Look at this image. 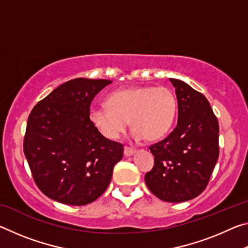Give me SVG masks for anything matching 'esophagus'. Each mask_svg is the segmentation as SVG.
Wrapping results in <instances>:
<instances>
[{"label":"esophagus","mask_w":248,"mask_h":248,"mask_svg":"<svg viewBox=\"0 0 248 248\" xmlns=\"http://www.w3.org/2000/svg\"><path fill=\"white\" fill-rule=\"evenodd\" d=\"M124 152L125 156H130V155H132L133 153H136V149L130 148V146H124Z\"/></svg>","instance_id":"34e87169"}]
</instances>
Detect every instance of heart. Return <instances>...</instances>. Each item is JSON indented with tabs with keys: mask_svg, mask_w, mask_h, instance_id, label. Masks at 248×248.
<instances>
[{
	"mask_svg": "<svg viewBox=\"0 0 248 248\" xmlns=\"http://www.w3.org/2000/svg\"><path fill=\"white\" fill-rule=\"evenodd\" d=\"M177 112V99L167 87L139 86L118 90L109 95L107 106L91 109V120L107 139H118L128 125L134 137L148 141L169 132Z\"/></svg>",
	"mask_w": 248,
	"mask_h": 248,
	"instance_id": "1",
	"label": "heart"
}]
</instances>
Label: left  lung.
<instances>
[{
	"label": "left lung",
	"instance_id": "1",
	"mask_svg": "<svg viewBox=\"0 0 248 248\" xmlns=\"http://www.w3.org/2000/svg\"><path fill=\"white\" fill-rule=\"evenodd\" d=\"M170 81L177 96V125L149 148L154 166L144 179L158 199L183 202L207 187L219 157V123L204 95L180 79Z\"/></svg>",
	"mask_w": 248,
	"mask_h": 248
}]
</instances>
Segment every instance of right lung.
<instances>
[{
  "label": "right lung",
  "instance_id": "add662e5",
  "mask_svg": "<svg viewBox=\"0 0 248 248\" xmlns=\"http://www.w3.org/2000/svg\"><path fill=\"white\" fill-rule=\"evenodd\" d=\"M110 83L70 79L29 114L24 153L36 185L49 198L84 205L107 189L124 144L106 139L92 123L90 111L92 100Z\"/></svg>",
  "mask_w": 248,
  "mask_h": 248
}]
</instances>
